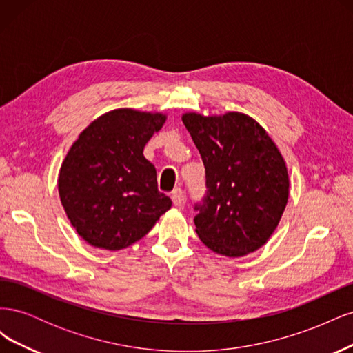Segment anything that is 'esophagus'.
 I'll return each instance as SVG.
<instances>
[{
  "label": "esophagus",
  "instance_id": "1",
  "mask_svg": "<svg viewBox=\"0 0 353 353\" xmlns=\"http://www.w3.org/2000/svg\"><path fill=\"white\" fill-rule=\"evenodd\" d=\"M172 201L175 208H181L184 205V191L181 188H175L172 191Z\"/></svg>",
  "mask_w": 353,
  "mask_h": 353
}]
</instances>
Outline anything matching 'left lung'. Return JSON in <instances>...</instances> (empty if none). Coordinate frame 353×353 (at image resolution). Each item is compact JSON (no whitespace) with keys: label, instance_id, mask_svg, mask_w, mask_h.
<instances>
[{"label":"left lung","instance_id":"left-lung-1","mask_svg":"<svg viewBox=\"0 0 353 353\" xmlns=\"http://www.w3.org/2000/svg\"><path fill=\"white\" fill-rule=\"evenodd\" d=\"M183 122L206 169V194L196 203L199 239L215 253L239 258L268 241L288 199L284 159L250 116L185 113Z\"/></svg>","mask_w":353,"mask_h":353}]
</instances>
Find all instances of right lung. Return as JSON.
Instances as JSON below:
<instances>
[{"instance_id":"obj_1","label":"right lung","mask_w":353,"mask_h":353,"mask_svg":"<svg viewBox=\"0 0 353 353\" xmlns=\"http://www.w3.org/2000/svg\"><path fill=\"white\" fill-rule=\"evenodd\" d=\"M162 113L116 109L83 130L63 160L59 194L79 236L94 248L121 250L144 237L172 206L157 188L147 141Z\"/></svg>"}]
</instances>
